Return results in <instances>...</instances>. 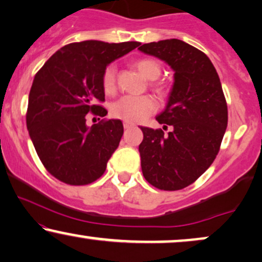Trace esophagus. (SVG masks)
<instances>
[{
  "label": "esophagus",
  "mask_w": 262,
  "mask_h": 262,
  "mask_svg": "<svg viewBox=\"0 0 262 262\" xmlns=\"http://www.w3.org/2000/svg\"><path fill=\"white\" fill-rule=\"evenodd\" d=\"M123 127H124V129H129V128L134 127V124H133V123H127V122H124Z\"/></svg>",
  "instance_id": "obj_1"
}]
</instances>
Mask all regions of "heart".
I'll return each mask as SVG.
<instances>
[{"label":"heart","mask_w":262,"mask_h":262,"mask_svg":"<svg viewBox=\"0 0 262 262\" xmlns=\"http://www.w3.org/2000/svg\"><path fill=\"white\" fill-rule=\"evenodd\" d=\"M135 67L146 79L156 80L162 74V67L158 62L151 58H141L134 63ZM102 87L106 95H114L116 92V68L109 64L104 68L102 74ZM157 93H163L162 87L153 85ZM156 103L149 96H124L111 104V116L127 123H137L144 121L146 117L156 111Z\"/></svg>","instance_id":"b5f03b06"}]
</instances>
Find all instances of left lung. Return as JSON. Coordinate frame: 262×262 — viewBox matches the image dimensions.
Segmentation results:
<instances>
[{"label": "left lung", "mask_w": 262, "mask_h": 262, "mask_svg": "<svg viewBox=\"0 0 262 262\" xmlns=\"http://www.w3.org/2000/svg\"><path fill=\"white\" fill-rule=\"evenodd\" d=\"M139 50L165 61L175 72L165 110L156 117L162 129L140 127L141 170L149 184L180 190L194 183L217 157L228 127V105L210 58L180 39L144 44Z\"/></svg>", "instance_id": "obj_1"}]
</instances>
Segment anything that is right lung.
<instances>
[{
	"label": "right lung",
	"instance_id": "1",
	"mask_svg": "<svg viewBox=\"0 0 262 262\" xmlns=\"http://www.w3.org/2000/svg\"><path fill=\"white\" fill-rule=\"evenodd\" d=\"M139 41L85 40L56 51L34 76L26 124L40 162L52 176L71 186H85L103 175L118 147L123 124L102 120L86 125L87 114L104 117V68L138 48Z\"/></svg>",
	"mask_w": 262,
	"mask_h": 262
}]
</instances>
